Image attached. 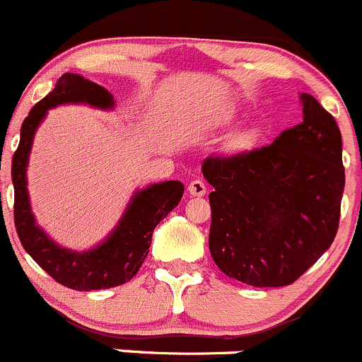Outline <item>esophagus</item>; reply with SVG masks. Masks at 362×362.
<instances>
[{
	"label": "esophagus",
	"instance_id": "esophagus-1",
	"mask_svg": "<svg viewBox=\"0 0 362 362\" xmlns=\"http://www.w3.org/2000/svg\"><path fill=\"white\" fill-rule=\"evenodd\" d=\"M188 192L192 197H204L207 192V186L206 182L202 180H193L192 182L188 185Z\"/></svg>",
	"mask_w": 362,
	"mask_h": 362
}]
</instances>
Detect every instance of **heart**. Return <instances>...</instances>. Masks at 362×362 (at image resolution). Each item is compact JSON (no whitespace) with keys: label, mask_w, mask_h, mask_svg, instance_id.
I'll list each match as a JSON object with an SVG mask.
<instances>
[{"label":"heart","mask_w":362,"mask_h":362,"mask_svg":"<svg viewBox=\"0 0 362 362\" xmlns=\"http://www.w3.org/2000/svg\"><path fill=\"white\" fill-rule=\"evenodd\" d=\"M255 141V132H242L233 139V146L235 148H247L249 144Z\"/></svg>","instance_id":"1"}]
</instances>
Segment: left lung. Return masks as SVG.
<instances>
[{
	"mask_svg": "<svg viewBox=\"0 0 362 362\" xmlns=\"http://www.w3.org/2000/svg\"><path fill=\"white\" fill-rule=\"evenodd\" d=\"M303 122L268 146L204 160L209 251L219 270L252 288L293 284L333 244L345 167L333 115L301 94Z\"/></svg>",
	"mask_w": 362,
	"mask_h": 362,
	"instance_id": "obj_1",
	"label": "left lung"
}]
</instances>
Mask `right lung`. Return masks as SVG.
Here are the masks:
<instances>
[{
	"mask_svg": "<svg viewBox=\"0 0 362 362\" xmlns=\"http://www.w3.org/2000/svg\"><path fill=\"white\" fill-rule=\"evenodd\" d=\"M66 103H85L98 107H113V95L100 85L80 74L66 73L54 90L35 104L21 127V143L12 158L13 221L22 247L59 284L76 291H98L129 282L139 272L150 252L155 226L180 204L185 186L165 181L137 192L120 225L99 247L87 252L62 249L36 226L25 188V165L36 127L47 110Z\"/></svg>",
	"mask_w": 362,
	"mask_h": 362,
	"instance_id": "1",
	"label": "right lung"
}]
</instances>
